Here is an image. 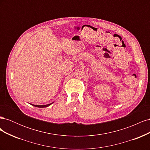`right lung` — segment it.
<instances>
[{"label": "right lung", "mask_w": 150, "mask_h": 150, "mask_svg": "<svg viewBox=\"0 0 150 150\" xmlns=\"http://www.w3.org/2000/svg\"><path fill=\"white\" fill-rule=\"evenodd\" d=\"M53 103H50V104H46V105H35V104H30L31 105H33V106H35V107H38V108H46V107H47L51 105V104H52Z\"/></svg>", "instance_id": "obj_1"}]
</instances>
